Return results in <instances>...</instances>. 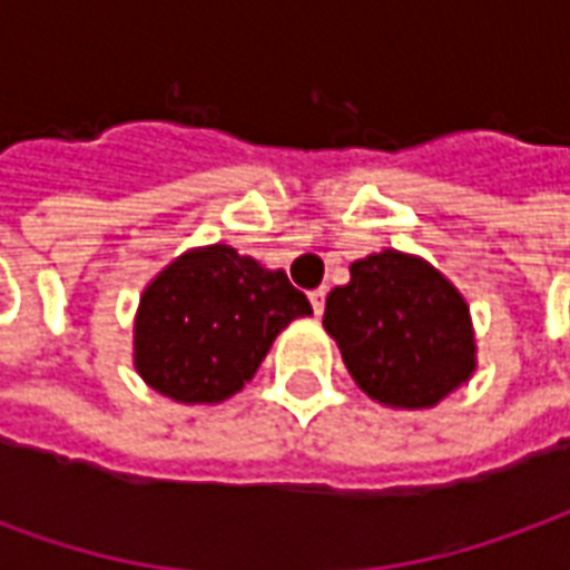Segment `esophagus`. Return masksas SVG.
<instances>
[{
  "label": "esophagus",
  "instance_id": "34e87169",
  "mask_svg": "<svg viewBox=\"0 0 570 570\" xmlns=\"http://www.w3.org/2000/svg\"><path fill=\"white\" fill-rule=\"evenodd\" d=\"M308 298H311V308H314V314L321 317L323 308H326V289H314Z\"/></svg>",
  "mask_w": 570,
  "mask_h": 570
}]
</instances>
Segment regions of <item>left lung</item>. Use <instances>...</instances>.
<instances>
[{"label":"left lung","mask_w":570,"mask_h":570,"mask_svg":"<svg viewBox=\"0 0 570 570\" xmlns=\"http://www.w3.org/2000/svg\"><path fill=\"white\" fill-rule=\"evenodd\" d=\"M323 326L351 379L384 406H436L476 366L461 293L428 262L396 249L351 265V284L326 296Z\"/></svg>","instance_id":"1"}]
</instances>
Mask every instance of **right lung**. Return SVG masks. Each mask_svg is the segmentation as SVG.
Instances as JSON below:
<instances>
[{
  "mask_svg": "<svg viewBox=\"0 0 570 570\" xmlns=\"http://www.w3.org/2000/svg\"><path fill=\"white\" fill-rule=\"evenodd\" d=\"M311 314L284 272L225 244L167 265L140 298L134 363L142 382L176 403H219L256 375L274 335Z\"/></svg>",
  "mask_w": 570,
  "mask_h": 570,
  "instance_id": "add662e5",
  "label": "right lung"
}]
</instances>
